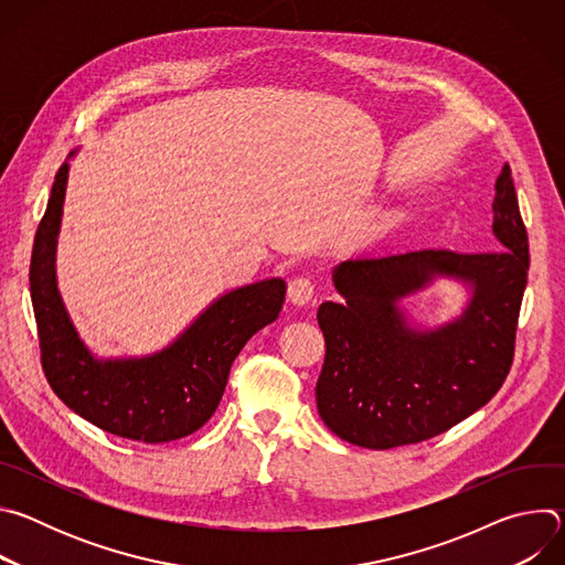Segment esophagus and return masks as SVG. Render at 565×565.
<instances>
[{
  "mask_svg": "<svg viewBox=\"0 0 565 565\" xmlns=\"http://www.w3.org/2000/svg\"><path fill=\"white\" fill-rule=\"evenodd\" d=\"M312 297H315V286L308 277H297L288 284V299L295 306H306L312 301Z\"/></svg>",
  "mask_w": 565,
  "mask_h": 565,
  "instance_id": "esophagus-1",
  "label": "esophagus"
}]
</instances>
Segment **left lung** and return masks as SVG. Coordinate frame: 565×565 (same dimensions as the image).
<instances>
[{
    "mask_svg": "<svg viewBox=\"0 0 565 565\" xmlns=\"http://www.w3.org/2000/svg\"><path fill=\"white\" fill-rule=\"evenodd\" d=\"M497 250H409L333 268L340 301L317 310L327 340L317 412L342 440L391 449L434 438L501 388L514 355L527 284V232L510 168L497 181ZM447 278L466 290L461 310L429 328L404 299Z\"/></svg>",
    "mask_w": 565,
    "mask_h": 565,
    "instance_id": "1",
    "label": "left lung"
}]
</instances>
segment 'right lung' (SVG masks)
I'll list each match as a JSON object with an SVG mask.
<instances>
[{"instance_id":"right-lung-1","label":"right lung","mask_w":565,"mask_h":565,"mask_svg":"<svg viewBox=\"0 0 565 565\" xmlns=\"http://www.w3.org/2000/svg\"><path fill=\"white\" fill-rule=\"evenodd\" d=\"M55 174L31 257V299L42 369L64 405L120 438L170 443L201 429L216 412L234 358L279 317L286 281L268 277L212 299L163 349L103 358L79 338L57 288V236L64 214L68 160Z\"/></svg>"}]
</instances>
